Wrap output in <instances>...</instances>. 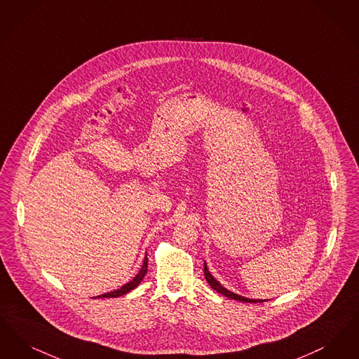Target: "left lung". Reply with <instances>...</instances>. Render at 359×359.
Returning <instances> with one entry per match:
<instances>
[{
	"mask_svg": "<svg viewBox=\"0 0 359 359\" xmlns=\"http://www.w3.org/2000/svg\"><path fill=\"white\" fill-rule=\"evenodd\" d=\"M203 272H205V279L210 284V287H212L215 291H217L219 294H222L224 297L233 299V300H238V302H245V303H257V302L260 303V302H266V300H262V299H250V297H241V295H237V294H234L232 291L226 290L224 285H221V283H219V281L213 278V275H212V273L209 272V269H208L206 263L203 264Z\"/></svg>",
	"mask_w": 359,
	"mask_h": 359,
	"instance_id": "left-lung-1",
	"label": "left lung"
}]
</instances>
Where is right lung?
<instances>
[{
    "label": "right lung",
    "mask_w": 359,
    "mask_h": 359,
    "mask_svg": "<svg viewBox=\"0 0 359 359\" xmlns=\"http://www.w3.org/2000/svg\"><path fill=\"white\" fill-rule=\"evenodd\" d=\"M147 262L149 260H147V255H146L144 259H143V264L140 266V272L133 278V280L126 283L125 285H122L121 288H118L115 291H111V292H107V294H103V295H99V297H119L128 294L131 290H134L135 287L140 285V281L143 280L144 275L147 273Z\"/></svg>",
    "instance_id": "right-lung-1"
}]
</instances>
